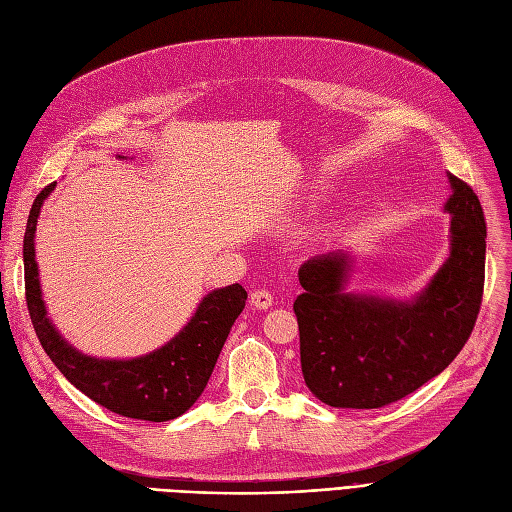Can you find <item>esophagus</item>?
<instances>
[{"instance_id":"esophagus-1","label":"esophagus","mask_w":512,"mask_h":512,"mask_svg":"<svg viewBox=\"0 0 512 512\" xmlns=\"http://www.w3.org/2000/svg\"><path fill=\"white\" fill-rule=\"evenodd\" d=\"M250 305L254 309H269L273 307V296L269 290H254L250 294Z\"/></svg>"}]
</instances>
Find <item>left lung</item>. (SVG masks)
Instances as JSON below:
<instances>
[{
	"label": "left lung",
	"mask_w": 512,
	"mask_h": 512,
	"mask_svg": "<svg viewBox=\"0 0 512 512\" xmlns=\"http://www.w3.org/2000/svg\"><path fill=\"white\" fill-rule=\"evenodd\" d=\"M447 178L449 256L409 301L349 292V250L313 256L298 269L303 377L328 407L379 409L409 396L468 341L481 309L487 226L474 190L453 173Z\"/></svg>",
	"instance_id": "8db88e82"
}]
</instances>
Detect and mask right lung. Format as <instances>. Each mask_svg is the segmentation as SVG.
Wrapping results in <instances>:
<instances>
[{"label": "right lung", "mask_w": 512, "mask_h": 512, "mask_svg": "<svg viewBox=\"0 0 512 512\" xmlns=\"http://www.w3.org/2000/svg\"><path fill=\"white\" fill-rule=\"evenodd\" d=\"M118 158L127 156L118 154ZM55 186L57 182H52L35 197L23 239L27 309L44 351L69 383L112 413L144 421H169L184 415L199 400L214 373L248 292L239 284L207 292L186 326L150 354L137 358L82 354L48 317L35 260V226Z\"/></svg>", "instance_id": "add662e5"}]
</instances>
